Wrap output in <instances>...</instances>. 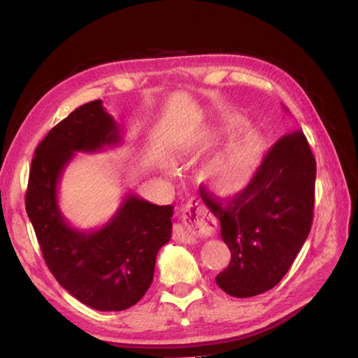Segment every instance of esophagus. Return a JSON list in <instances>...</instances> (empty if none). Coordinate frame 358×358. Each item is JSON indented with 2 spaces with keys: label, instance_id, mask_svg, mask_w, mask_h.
Segmentation results:
<instances>
[{
  "label": "esophagus",
  "instance_id": "esophagus-1",
  "mask_svg": "<svg viewBox=\"0 0 358 358\" xmlns=\"http://www.w3.org/2000/svg\"><path fill=\"white\" fill-rule=\"evenodd\" d=\"M215 229L216 221L208 208L199 199H191L183 210V224L173 229V240L189 243L192 237H207L215 232Z\"/></svg>",
  "mask_w": 358,
  "mask_h": 358
}]
</instances>
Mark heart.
<instances>
[{"label": "heart", "mask_w": 358, "mask_h": 358, "mask_svg": "<svg viewBox=\"0 0 358 358\" xmlns=\"http://www.w3.org/2000/svg\"><path fill=\"white\" fill-rule=\"evenodd\" d=\"M245 126L240 118L230 120L226 131L234 134ZM266 142L257 131L248 129L235 137L202 171V178L217 196H234L250 183L264 161Z\"/></svg>", "instance_id": "1"}]
</instances>
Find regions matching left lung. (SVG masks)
<instances>
[{"label":"left lung","mask_w":358,"mask_h":358,"mask_svg":"<svg viewBox=\"0 0 358 358\" xmlns=\"http://www.w3.org/2000/svg\"><path fill=\"white\" fill-rule=\"evenodd\" d=\"M314 183L316 159L305 134L296 131L273 145L232 201L222 203L205 194L232 252L227 268L216 276L224 292L246 299L282 280L311 230Z\"/></svg>","instance_id":"left-lung-1"}]
</instances>
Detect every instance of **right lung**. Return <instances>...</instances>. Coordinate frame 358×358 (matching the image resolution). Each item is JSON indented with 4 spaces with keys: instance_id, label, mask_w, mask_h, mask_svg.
Wrapping results in <instances>:
<instances>
[{
    "instance_id": "add662e5",
    "label": "right lung",
    "mask_w": 358,
    "mask_h": 358,
    "mask_svg": "<svg viewBox=\"0 0 358 358\" xmlns=\"http://www.w3.org/2000/svg\"><path fill=\"white\" fill-rule=\"evenodd\" d=\"M121 143L120 126L102 101L76 108L34 151L27 213L42 256L59 286L98 311H123L151 286L157 251L172 237V205L128 194L104 226L72 227L58 203V185L76 153H96Z\"/></svg>"
}]
</instances>
